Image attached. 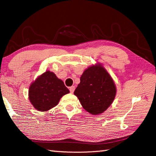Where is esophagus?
Returning a JSON list of instances; mask_svg holds the SVG:
<instances>
[{"label":"esophagus","mask_w":156,"mask_h":156,"mask_svg":"<svg viewBox=\"0 0 156 156\" xmlns=\"http://www.w3.org/2000/svg\"><path fill=\"white\" fill-rule=\"evenodd\" d=\"M75 90V86H72L69 87V91L71 93H73V91Z\"/></svg>","instance_id":"34e87169"}]
</instances>
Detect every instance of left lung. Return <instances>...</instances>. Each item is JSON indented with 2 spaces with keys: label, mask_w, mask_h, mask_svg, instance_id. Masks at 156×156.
Here are the masks:
<instances>
[{
  "label": "left lung",
  "mask_w": 156,
  "mask_h": 156,
  "mask_svg": "<svg viewBox=\"0 0 156 156\" xmlns=\"http://www.w3.org/2000/svg\"><path fill=\"white\" fill-rule=\"evenodd\" d=\"M73 94L87 112L99 115L112 104L116 95V87L106 69L97 62L84 71L80 83Z\"/></svg>",
  "instance_id": "8db88e82"
}]
</instances>
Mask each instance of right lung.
I'll return each mask as SVG.
<instances>
[{
  "instance_id": "right-lung-1",
  "label": "right lung",
  "mask_w": 156,
  "mask_h": 156,
  "mask_svg": "<svg viewBox=\"0 0 156 156\" xmlns=\"http://www.w3.org/2000/svg\"><path fill=\"white\" fill-rule=\"evenodd\" d=\"M69 93L64 83L54 72L47 70L38 76L29 88V100L36 110L47 112L58 104L65 94Z\"/></svg>"
}]
</instances>
